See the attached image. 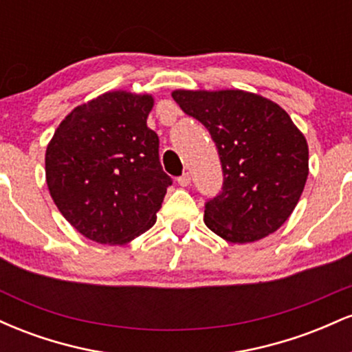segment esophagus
<instances>
[{
  "label": "esophagus",
  "mask_w": 352,
  "mask_h": 352,
  "mask_svg": "<svg viewBox=\"0 0 352 352\" xmlns=\"http://www.w3.org/2000/svg\"><path fill=\"white\" fill-rule=\"evenodd\" d=\"M190 180H192V179H190L188 173H184V175H180L179 179H177V182H179L180 187H187V185H190Z\"/></svg>",
  "instance_id": "1"
}]
</instances>
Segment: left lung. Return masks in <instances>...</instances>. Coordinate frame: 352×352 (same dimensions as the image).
<instances>
[{
  "label": "left lung",
  "instance_id": "left-lung-1",
  "mask_svg": "<svg viewBox=\"0 0 352 352\" xmlns=\"http://www.w3.org/2000/svg\"><path fill=\"white\" fill-rule=\"evenodd\" d=\"M172 98L208 129L223 187L205 204V225L230 243L274 233L300 201L308 179V142L276 102L240 89L185 91Z\"/></svg>",
  "mask_w": 352,
  "mask_h": 352
}]
</instances>
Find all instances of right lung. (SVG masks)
<instances>
[{
    "instance_id": "right-lung-1",
    "label": "right lung",
    "mask_w": 352,
    "mask_h": 352,
    "mask_svg": "<svg viewBox=\"0 0 352 352\" xmlns=\"http://www.w3.org/2000/svg\"><path fill=\"white\" fill-rule=\"evenodd\" d=\"M152 107L151 94L106 92L71 111L47 144L52 200L89 240L124 245L155 223L172 179L147 127Z\"/></svg>"
}]
</instances>
